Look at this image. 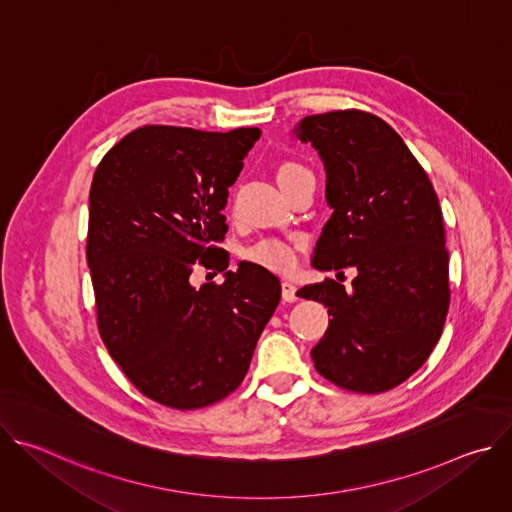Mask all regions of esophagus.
I'll return each instance as SVG.
<instances>
[{
  "mask_svg": "<svg viewBox=\"0 0 512 512\" xmlns=\"http://www.w3.org/2000/svg\"><path fill=\"white\" fill-rule=\"evenodd\" d=\"M296 285L291 283V281H281V298H283V302H296L298 300V294H296Z\"/></svg>",
  "mask_w": 512,
  "mask_h": 512,
  "instance_id": "34e87169",
  "label": "esophagus"
}]
</instances>
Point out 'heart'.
<instances>
[{"instance_id":"obj_1","label":"heart","mask_w":512,"mask_h":512,"mask_svg":"<svg viewBox=\"0 0 512 512\" xmlns=\"http://www.w3.org/2000/svg\"><path fill=\"white\" fill-rule=\"evenodd\" d=\"M306 172L308 170L298 162H281L275 170V178H277L279 186H285L291 178H296ZM247 257L257 265L287 273L296 267L298 251H296L294 243H289L285 239H277V237H267V239H261L259 243L251 245L247 249Z\"/></svg>"}]
</instances>
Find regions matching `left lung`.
<instances>
[{"mask_svg":"<svg viewBox=\"0 0 512 512\" xmlns=\"http://www.w3.org/2000/svg\"><path fill=\"white\" fill-rule=\"evenodd\" d=\"M294 133L318 150L334 210L312 265L358 271L350 291L334 279L298 291L332 316L312 348L314 367L340 389L385 393L421 367L446 324L450 257L440 200L401 135L373 113L308 115Z\"/></svg>","mask_w":512,"mask_h":512,"instance_id":"left-lung-1","label":"left lung"}]
</instances>
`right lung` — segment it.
Returning <instances> with one entry per match:
<instances>
[{
    "label": "right lung",
    "instance_id": "1",
    "mask_svg": "<svg viewBox=\"0 0 512 512\" xmlns=\"http://www.w3.org/2000/svg\"><path fill=\"white\" fill-rule=\"evenodd\" d=\"M259 135L143 125L93 176L87 261L99 334L135 389L172 409L212 405L243 383L281 298L279 279L245 261L225 283L190 285L200 265L229 267L216 247L229 231L223 208Z\"/></svg>",
    "mask_w": 512,
    "mask_h": 512
}]
</instances>
